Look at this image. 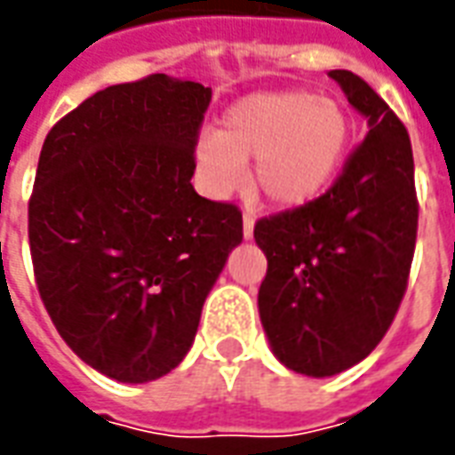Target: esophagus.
Returning <instances> with one entry per match:
<instances>
[{
  "mask_svg": "<svg viewBox=\"0 0 455 455\" xmlns=\"http://www.w3.org/2000/svg\"><path fill=\"white\" fill-rule=\"evenodd\" d=\"M253 227H256V219H253V212H246L243 214V238H253Z\"/></svg>",
  "mask_w": 455,
  "mask_h": 455,
  "instance_id": "esophagus-1",
  "label": "esophagus"
}]
</instances>
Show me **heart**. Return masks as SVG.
I'll list each match as a JSON object with an SVG mask.
<instances>
[{"instance_id":"1","label":"heart","mask_w":455,"mask_h":455,"mask_svg":"<svg viewBox=\"0 0 455 455\" xmlns=\"http://www.w3.org/2000/svg\"><path fill=\"white\" fill-rule=\"evenodd\" d=\"M353 140L348 109L312 90L241 97L219 119L214 139L195 148L199 178L212 197H228L256 160L253 182L277 209H302L329 192Z\"/></svg>"}]
</instances>
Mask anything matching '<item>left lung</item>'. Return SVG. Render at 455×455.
I'll list each match as a JSON object with an SVG mask.
<instances>
[{
	"mask_svg": "<svg viewBox=\"0 0 455 455\" xmlns=\"http://www.w3.org/2000/svg\"><path fill=\"white\" fill-rule=\"evenodd\" d=\"M329 77L365 116L368 133L326 195L260 219L253 231L267 258L260 324L277 361L309 378L353 368L390 329L419 217L404 124L358 75Z\"/></svg>",
	"mask_w": 455,
	"mask_h": 455,
	"instance_id": "obj_1",
	"label": "left lung"
}]
</instances>
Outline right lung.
<instances>
[{"mask_svg": "<svg viewBox=\"0 0 455 455\" xmlns=\"http://www.w3.org/2000/svg\"><path fill=\"white\" fill-rule=\"evenodd\" d=\"M212 87L170 75L112 84L45 136L28 243L58 334L119 382L178 368L228 253L243 238L234 204L192 188Z\"/></svg>", "mask_w": 455, "mask_h": 455, "instance_id": "1", "label": "right lung"}]
</instances>
